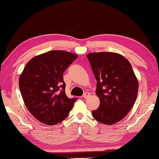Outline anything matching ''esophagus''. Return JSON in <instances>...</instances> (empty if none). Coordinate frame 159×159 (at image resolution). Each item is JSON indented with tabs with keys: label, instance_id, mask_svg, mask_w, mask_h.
<instances>
[{
	"label": "esophagus",
	"instance_id": "34e87169",
	"mask_svg": "<svg viewBox=\"0 0 159 159\" xmlns=\"http://www.w3.org/2000/svg\"><path fill=\"white\" fill-rule=\"evenodd\" d=\"M89 96H90V93H85L83 95V98H84V99H87Z\"/></svg>",
	"mask_w": 159,
	"mask_h": 159
}]
</instances>
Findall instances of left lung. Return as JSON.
Segmentation results:
<instances>
[{
  "instance_id": "obj_1",
  "label": "left lung",
  "mask_w": 159,
  "mask_h": 159,
  "mask_svg": "<svg viewBox=\"0 0 159 159\" xmlns=\"http://www.w3.org/2000/svg\"><path fill=\"white\" fill-rule=\"evenodd\" d=\"M97 81L96 93L100 105L92 115L106 125L123 119L131 110L138 94L139 83L130 63L122 55L110 52L87 54Z\"/></svg>"
}]
</instances>
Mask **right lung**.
I'll return each instance as SVG.
<instances>
[{"mask_svg": "<svg viewBox=\"0 0 159 159\" xmlns=\"http://www.w3.org/2000/svg\"><path fill=\"white\" fill-rule=\"evenodd\" d=\"M78 56L52 50L31 59L19 79V87L27 109L37 120L55 125L64 120L77 98H68L63 74Z\"/></svg>", "mask_w": 159, "mask_h": 159, "instance_id": "right-lung-1", "label": "right lung"}]
</instances>
